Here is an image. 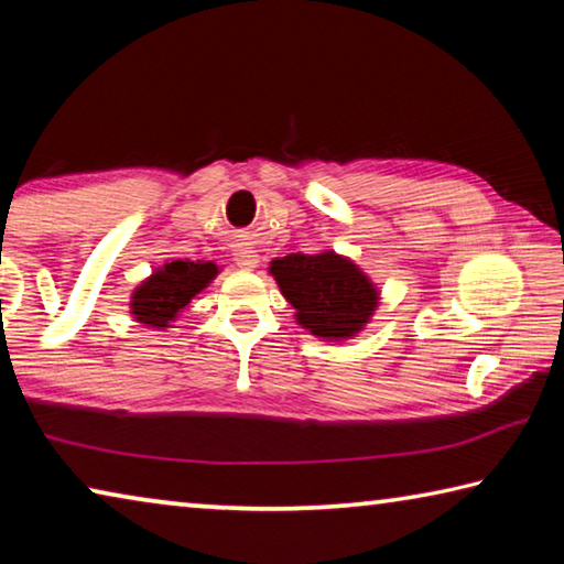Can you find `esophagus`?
<instances>
[{
	"mask_svg": "<svg viewBox=\"0 0 564 564\" xmlns=\"http://www.w3.org/2000/svg\"><path fill=\"white\" fill-rule=\"evenodd\" d=\"M259 251H256V248L251 246V243H241V246H236V253H234V261H236V265L238 269H243V271H251V269H256V265H259Z\"/></svg>",
	"mask_w": 564,
	"mask_h": 564,
	"instance_id": "34e87169",
	"label": "esophagus"
}]
</instances>
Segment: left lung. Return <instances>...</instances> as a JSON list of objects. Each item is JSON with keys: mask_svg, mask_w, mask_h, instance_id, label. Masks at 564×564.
<instances>
[{"mask_svg": "<svg viewBox=\"0 0 564 564\" xmlns=\"http://www.w3.org/2000/svg\"><path fill=\"white\" fill-rule=\"evenodd\" d=\"M281 293L295 308V318L313 336L350 338L366 326L378 305V291L348 259L333 251L291 253L271 261Z\"/></svg>", "mask_w": 564, "mask_h": 564, "instance_id": "8db88e82", "label": "left lung"}]
</instances>
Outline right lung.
<instances>
[{"label":"right lung","instance_id":"right-lung-1","mask_svg":"<svg viewBox=\"0 0 564 564\" xmlns=\"http://www.w3.org/2000/svg\"><path fill=\"white\" fill-rule=\"evenodd\" d=\"M218 273L212 261H171L133 291L131 313L151 328H169L196 293H202Z\"/></svg>","mask_w":564,"mask_h":564}]
</instances>
